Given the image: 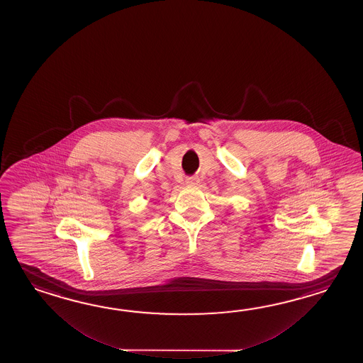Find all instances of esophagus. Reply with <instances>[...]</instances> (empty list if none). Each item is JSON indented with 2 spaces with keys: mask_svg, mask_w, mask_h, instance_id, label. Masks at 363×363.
Segmentation results:
<instances>
[{
  "mask_svg": "<svg viewBox=\"0 0 363 363\" xmlns=\"http://www.w3.org/2000/svg\"><path fill=\"white\" fill-rule=\"evenodd\" d=\"M199 183H200V179L197 178V177L186 179V184L188 185H197Z\"/></svg>",
  "mask_w": 363,
  "mask_h": 363,
  "instance_id": "esophagus-1",
  "label": "esophagus"
}]
</instances>
